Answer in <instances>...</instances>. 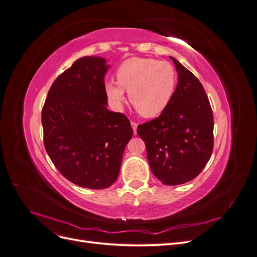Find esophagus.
I'll return each instance as SVG.
<instances>
[{
    "label": "esophagus",
    "instance_id": "esophagus-1",
    "mask_svg": "<svg viewBox=\"0 0 257 257\" xmlns=\"http://www.w3.org/2000/svg\"><path fill=\"white\" fill-rule=\"evenodd\" d=\"M131 124H132V127H133V130H134V134L136 135V133H137L136 131H137V125H138V124L136 122H134V121H132Z\"/></svg>",
    "mask_w": 257,
    "mask_h": 257
}]
</instances>
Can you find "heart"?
Returning <instances> with one entry per match:
<instances>
[{
	"mask_svg": "<svg viewBox=\"0 0 257 257\" xmlns=\"http://www.w3.org/2000/svg\"><path fill=\"white\" fill-rule=\"evenodd\" d=\"M175 67L166 61L132 58L116 68V80L105 83V92L115 108H121L128 92L130 102L145 118L164 111L177 87Z\"/></svg>",
	"mask_w": 257,
	"mask_h": 257,
	"instance_id": "heart-1",
	"label": "heart"
}]
</instances>
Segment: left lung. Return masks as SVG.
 Returning <instances> with one entry per match:
<instances>
[{"label":"left lung","mask_w":257,"mask_h":257,"mask_svg":"<svg viewBox=\"0 0 257 257\" xmlns=\"http://www.w3.org/2000/svg\"><path fill=\"white\" fill-rule=\"evenodd\" d=\"M178 72L175 95L158 118L141 124L152 174L166 185L193 180L204 169L213 150V114L199 80L172 58Z\"/></svg>","instance_id":"8db88e82"}]
</instances>
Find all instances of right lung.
<instances>
[{
	"label": "right lung",
	"mask_w": 257,
	"mask_h": 257,
	"mask_svg": "<svg viewBox=\"0 0 257 257\" xmlns=\"http://www.w3.org/2000/svg\"><path fill=\"white\" fill-rule=\"evenodd\" d=\"M108 67L98 57L75 61L52 83L42 111L45 149L54 166L74 184L93 190L116 180L133 136L127 116L107 109Z\"/></svg>",
	"instance_id": "add662e5"
}]
</instances>
